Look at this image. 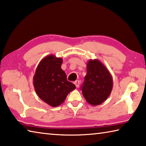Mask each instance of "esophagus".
<instances>
[{
  "instance_id": "1",
  "label": "esophagus",
  "mask_w": 146,
  "mask_h": 146,
  "mask_svg": "<svg viewBox=\"0 0 146 146\" xmlns=\"http://www.w3.org/2000/svg\"><path fill=\"white\" fill-rule=\"evenodd\" d=\"M74 84H75L76 87L78 88V87H79V86H80V81H79V80H76V81H75V82H74Z\"/></svg>"
}]
</instances>
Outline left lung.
<instances>
[{
  "label": "left lung",
  "mask_w": 146,
  "mask_h": 146,
  "mask_svg": "<svg viewBox=\"0 0 146 146\" xmlns=\"http://www.w3.org/2000/svg\"><path fill=\"white\" fill-rule=\"evenodd\" d=\"M81 87L87 103L99 105L110 96L113 88V79L109 71L98 59H90L87 63V74Z\"/></svg>",
  "instance_id": "left-lung-1"
}]
</instances>
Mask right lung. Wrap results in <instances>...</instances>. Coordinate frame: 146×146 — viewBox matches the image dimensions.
Listing matches in <instances>:
<instances>
[{
    "label": "right lung",
    "instance_id": "obj_1",
    "mask_svg": "<svg viewBox=\"0 0 146 146\" xmlns=\"http://www.w3.org/2000/svg\"><path fill=\"white\" fill-rule=\"evenodd\" d=\"M63 60L50 54L44 57L36 68L33 85L39 98L56 107L64 102L68 94L75 89V84L67 80L61 69Z\"/></svg>",
    "mask_w": 146,
    "mask_h": 146
}]
</instances>
